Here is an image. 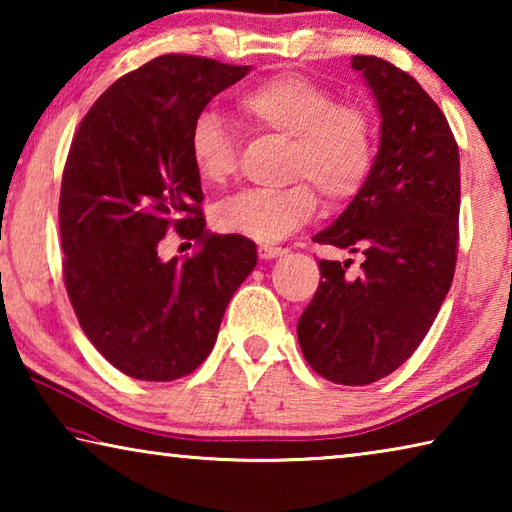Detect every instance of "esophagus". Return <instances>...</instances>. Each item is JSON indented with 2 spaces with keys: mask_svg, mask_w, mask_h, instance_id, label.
<instances>
[{
  "mask_svg": "<svg viewBox=\"0 0 512 512\" xmlns=\"http://www.w3.org/2000/svg\"><path fill=\"white\" fill-rule=\"evenodd\" d=\"M257 253H259V257H262V259H275V257L287 255L289 250L282 248V246H268V244H264V246L257 248Z\"/></svg>",
  "mask_w": 512,
  "mask_h": 512,
  "instance_id": "esophagus-1",
  "label": "esophagus"
}]
</instances>
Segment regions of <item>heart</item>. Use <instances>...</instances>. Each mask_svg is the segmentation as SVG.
Instances as JSON below:
<instances>
[{"mask_svg":"<svg viewBox=\"0 0 512 512\" xmlns=\"http://www.w3.org/2000/svg\"><path fill=\"white\" fill-rule=\"evenodd\" d=\"M239 112L257 131L289 140L287 178L282 189H250L219 205L216 228L262 244L280 241L302 228L318 207L357 196L375 164V124L357 103L300 74H277L241 94ZM189 158L207 185H223L237 169V140L212 110L189 128Z\"/></svg>","mask_w":512,"mask_h":512,"instance_id":"obj_1","label":"heart"}]
</instances>
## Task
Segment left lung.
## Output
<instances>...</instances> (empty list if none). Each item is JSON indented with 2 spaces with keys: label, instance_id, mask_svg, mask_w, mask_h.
I'll list each match as a JSON object with an SVG mask.
<instances>
[{
  "label": "left lung",
  "instance_id": "8db88e82",
  "mask_svg": "<svg viewBox=\"0 0 512 512\" xmlns=\"http://www.w3.org/2000/svg\"><path fill=\"white\" fill-rule=\"evenodd\" d=\"M375 94L381 144L370 178L314 237L361 255L320 259V284L298 320L302 354L320 377L366 386L418 350L454 280L461 160L452 128L422 85L377 56H354Z\"/></svg>",
  "mask_w": 512,
  "mask_h": 512
}]
</instances>
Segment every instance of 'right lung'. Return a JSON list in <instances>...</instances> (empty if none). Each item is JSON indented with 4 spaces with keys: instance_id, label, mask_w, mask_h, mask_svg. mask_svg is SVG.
<instances>
[{
    "instance_id": "1",
    "label": "right lung",
    "mask_w": 512,
    "mask_h": 512,
    "mask_svg": "<svg viewBox=\"0 0 512 512\" xmlns=\"http://www.w3.org/2000/svg\"><path fill=\"white\" fill-rule=\"evenodd\" d=\"M246 65L167 54L117 79L69 146L58 221L63 280L81 329L124 375L173 381L212 352L255 244L205 230L189 128ZM169 231L195 253L164 263Z\"/></svg>"
}]
</instances>
